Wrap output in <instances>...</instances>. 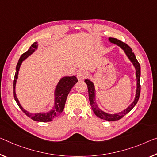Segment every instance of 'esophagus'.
I'll use <instances>...</instances> for the list:
<instances>
[{
    "instance_id": "esophagus-1",
    "label": "esophagus",
    "mask_w": 157,
    "mask_h": 157,
    "mask_svg": "<svg viewBox=\"0 0 157 157\" xmlns=\"http://www.w3.org/2000/svg\"><path fill=\"white\" fill-rule=\"evenodd\" d=\"M88 76V73L85 71H81L77 74V78L78 81H82Z\"/></svg>"
}]
</instances>
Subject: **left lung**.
I'll return each instance as SVG.
<instances>
[{"instance_id":"obj_1","label":"left lung","mask_w":157,"mask_h":157,"mask_svg":"<svg viewBox=\"0 0 157 157\" xmlns=\"http://www.w3.org/2000/svg\"><path fill=\"white\" fill-rule=\"evenodd\" d=\"M109 41L112 43L119 46L121 49L124 50L125 54L128 59L132 62V65L136 69V79H137V88L136 92V96H135L134 100L126 109L121 111V112L114 113V114H109V113L104 112L100 108H99L97 105V103L95 102V89L94 83L91 81L90 79H85V82L87 84V87H88V97L89 100H90V106L92 107V109L93 111L94 114H95L100 119H102L106 121H114L119 120L120 119L127 114L133 108L137 102L139 100L140 94V65L139 62L136 57V55L132 52V50L128 45L126 44L125 43H123L121 40L117 39L114 38H109Z\"/></svg>"}]
</instances>
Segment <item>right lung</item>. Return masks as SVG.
<instances>
[{"instance_id": "1", "label": "right lung", "mask_w": 157, "mask_h": 157, "mask_svg": "<svg viewBox=\"0 0 157 157\" xmlns=\"http://www.w3.org/2000/svg\"><path fill=\"white\" fill-rule=\"evenodd\" d=\"M38 42H34L32 45H31L27 51L25 52V53L21 55L20 59H19L18 63L17 64L16 67V72L15 75H14V79L13 82V88H14V98L17 104L19 107H20L21 111L25 113V114L31 118V119L36 121H40V122H48L51 121L52 120L58 117L59 115L62 112L65 103H66V100L68 96V94L70 92L71 89L73 88V86L78 82L76 77L75 76H63L60 78L58 83H57L56 87H55V92H54V104L53 107L49 111H46V112H40V113H35V114H32L24 109L22 106L20 105L19 100L17 98L16 92H15V86L17 83V80L18 78V74L19 71H20V67L21 64H22L23 61L28 58L31 55H32L33 52L36 51V50L38 49Z\"/></svg>"}]
</instances>
